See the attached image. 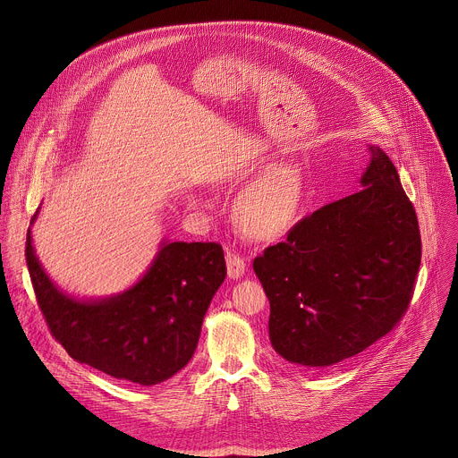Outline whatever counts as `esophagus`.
<instances>
[{"label": "esophagus", "instance_id": "obj_1", "mask_svg": "<svg viewBox=\"0 0 458 458\" xmlns=\"http://www.w3.org/2000/svg\"><path fill=\"white\" fill-rule=\"evenodd\" d=\"M226 267H228V277L230 279H239L246 272L244 259L237 251H233V250L226 251Z\"/></svg>", "mask_w": 458, "mask_h": 458}]
</instances>
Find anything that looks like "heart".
Wrapping results in <instances>:
<instances>
[{"instance_id": "obj_1", "label": "heart", "mask_w": 458, "mask_h": 458, "mask_svg": "<svg viewBox=\"0 0 458 458\" xmlns=\"http://www.w3.org/2000/svg\"><path fill=\"white\" fill-rule=\"evenodd\" d=\"M201 205V198H190ZM306 203V177L301 166L276 165L257 177L233 205L239 232L255 241H272L284 235L301 217Z\"/></svg>"}]
</instances>
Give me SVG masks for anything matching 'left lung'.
Returning a JSON list of instances; mask_svg holds the SVG:
<instances>
[{
    "instance_id": "left-lung-1",
    "label": "left lung",
    "mask_w": 458,
    "mask_h": 458,
    "mask_svg": "<svg viewBox=\"0 0 458 458\" xmlns=\"http://www.w3.org/2000/svg\"><path fill=\"white\" fill-rule=\"evenodd\" d=\"M368 156L357 193L253 259L272 346L292 364H339L394 330L410 306L422 257L417 214L391 159L378 147Z\"/></svg>"
}]
</instances>
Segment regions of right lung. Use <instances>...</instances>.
I'll use <instances>...</instances> for the list:
<instances>
[{
  "mask_svg": "<svg viewBox=\"0 0 458 458\" xmlns=\"http://www.w3.org/2000/svg\"><path fill=\"white\" fill-rule=\"evenodd\" d=\"M36 217L38 212L32 223ZM25 257L52 337L78 362L140 386L163 382L188 364L210 301L226 277L221 244L163 242L132 288L101 301H80L48 279L30 228Z\"/></svg>",
  "mask_w": 458,
  "mask_h": 458,
  "instance_id": "right-lung-1",
  "label": "right lung"
}]
</instances>
